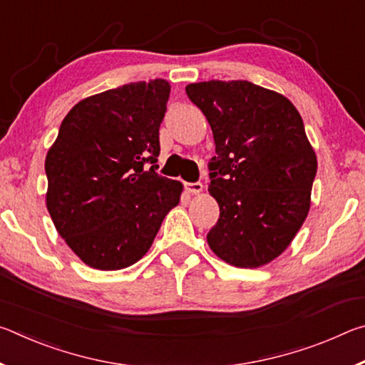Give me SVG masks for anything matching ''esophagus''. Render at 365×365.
Masks as SVG:
<instances>
[{
  "label": "esophagus",
  "mask_w": 365,
  "mask_h": 365,
  "mask_svg": "<svg viewBox=\"0 0 365 365\" xmlns=\"http://www.w3.org/2000/svg\"><path fill=\"white\" fill-rule=\"evenodd\" d=\"M185 188H187L188 193L197 195L202 191V183L201 182H193V183H185Z\"/></svg>",
  "instance_id": "esophagus-1"
}]
</instances>
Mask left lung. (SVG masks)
<instances>
[{"label": "left lung", "mask_w": 365, "mask_h": 365, "mask_svg": "<svg viewBox=\"0 0 365 365\" xmlns=\"http://www.w3.org/2000/svg\"><path fill=\"white\" fill-rule=\"evenodd\" d=\"M212 128L209 193L220 215L211 250L237 267L280 256L306 220L317 158L292 101L246 80L187 85Z\"/></svg>", "instance_id": "8db88e82"}]
</instances>
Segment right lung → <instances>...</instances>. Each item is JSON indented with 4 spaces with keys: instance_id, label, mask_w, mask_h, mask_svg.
I'll use <instances>...</instances> for the list:
<instances>
[{
    "instance_id": "obj_1",
    "label": "right lung",
    "mask_w": 365,
    "mask_h": 365,
    "mask_svg": "<svg viewBox=\"0 0 365 365\" xmlns=\"http://www.w3.org/2000/svg\"><path fill=\"white\" fill-rule=\"evenodd\" d=\"M169 95V82L154 78L85 98L49 148L48 212L90 267L119 270L137 262L180 201L182 183L156 172Z\"/></svg>"
}]
</instances>
